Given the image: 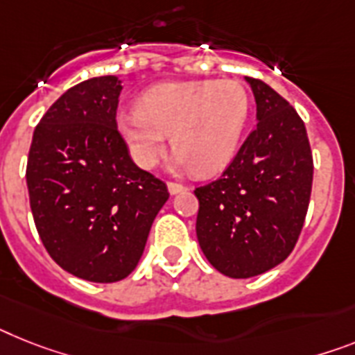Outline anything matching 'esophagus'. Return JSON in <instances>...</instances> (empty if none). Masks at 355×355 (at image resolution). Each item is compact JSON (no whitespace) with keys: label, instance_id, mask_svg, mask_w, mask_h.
<instances>
[{"label":"esophagus","instance_id":"obj_1","mask_svg":"<svg viewBox=\"0 0 355 355\" xmlns=\"http://www.w3.org/2000/svg\"><path fill=\"white\" fill-rule=\"evenodd\" d=\"M168 189L171 195H178V193L187 191V187L182 186V184H178V182H168Z\"/></svg>","mask_w":355,"mask_h":355}]
</instances>
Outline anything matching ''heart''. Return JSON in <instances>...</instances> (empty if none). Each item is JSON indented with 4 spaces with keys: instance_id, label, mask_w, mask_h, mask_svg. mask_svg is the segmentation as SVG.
Here are the masks:
<instances>
[{
    "instance_id": "obj_1",
    "label": "heart",
    "mask_w": 355,
    "mask_h": 355,
    "mask_svg": "<svg viewBox=\"0 0 355 355\" xmlns=\"http://www.w3.org/2000/svg\"><path fill=\"white\" fill-rule=\"evenodd\" d=\"M249 110V94L238 81L162 83L142 95L139 108L119 113L117 128L141 168L159 162L171 133L178 166L211 175L233 159Z\"/></svg>"
}]
</instances>
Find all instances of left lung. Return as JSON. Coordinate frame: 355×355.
Instances as JSON below:
<instances>
[{
	"mask_svg": "<svg viewBox=\"0 0 355 355\" xmlns=\"http://www.w3.org/2000/svg\"><path fill=\"white\" fill-rule=\"evenodd\" d=\"M256 128L222 177L196 187V236L229 278H251L293 252L311 202L314 162L305 122L276 90L247 77Z\"/></svg>",
	"mask_w": 355,
	"mask_h": 355,
	"instance_id": "obj_1",
	"label": "left lung"
}]
</instances>
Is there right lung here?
Here are the masks:
<instances>
[{
    "instance_id": "1",
    "label": "right lung",
    "mask_w": 355,
    "mask_h": 355,
    "mask_svg": "<svg viewBox=\"0 0 355 355\" xmlns=\"http://www.w3.org/2000/svg\"><path fill=\"white\" fill-rule=\"evenodd\" d=\"M121 81L71 86L32 137L26 186L35 229L52 260L77 278L113 284L132 274L168 186L130 157L117 130Z\"/></svg>"
}]
</instances>
